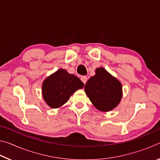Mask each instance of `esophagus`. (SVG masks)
Wrapping results in <instances>:
<instances>
[{
    "instance_id": "1",
    "label": "esophagus",
    "mask_w": 160,
    "mask_h": 160,
    "mask_svg": "<svg viewBox=\"0 0 160 160\" xmlns=\"http://www.w3.org/2000/svg\"><path fill=\"white\" fill-rule=\"evenodd\" d=\"M80 80H82V82L84 84H85L87 81H88V77H87V76H81Z\"/></svg>"
}]
</instances>
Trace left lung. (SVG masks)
<instances>
[{
  "label": "left lung",
  "instance_id": "obj_1",
  "mask_svg": "<svg viewBox=\"0 0 160 160\" xmlns=\"http://www.w3.org/2000/svg\"><path fill=\"white\" fill-rule=\"evenodd\" d=\"M91 102L101 112H109L117 106L122 97V85L103 68L95 70L85 85Z\"/></svg>",
  "mask_w": 160,
  "mask_h": 160
}]
</instances>
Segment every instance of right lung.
I'll use <instances>...</instances> for the list:
<instances>
[{
	"instance_id": "right-lung-1",
	"label": "right lung",
	"mask_w": 160,
	"mask_h": 160,
	"mask_svg": "<svg viewBox=\"0 0 160 160\" xmlns=\"http://www.w3.org/2000/svg\"><path fill=\"white\" fill-rule=\"evenodd\" d=\"M83 86L84 83L77 76L69 74L66 70L59 69L43 82V97L50 107L58 108Z\"/></svg>"
}]
</instances>
